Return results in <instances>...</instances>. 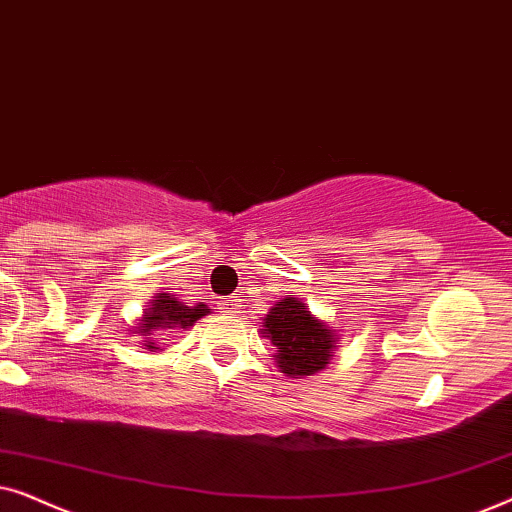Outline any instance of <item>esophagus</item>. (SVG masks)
<instances>
[{
	"label": "esophagus",
	"instance_id": "esophagus-1",
	"mask_svg": "<svg viewBox=\"0 0 512 512\" xmlns=\"http://www.w3.org/2000/svg\"><path fill=\"white\" fill-rule=\"evenodd\" d=\"M237 307H240V305H237V300H235V298H226V300H221V310H223V312H235Z\"/></svg>",
	"mask_w": 512,
	"mask_h": 512
}]
</instances>
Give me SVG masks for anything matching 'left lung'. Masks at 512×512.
<instances>
[{"mask_svg":"<svg viewBox=\"0 0 512 512\" xmlns=\"http://www.w3.org/2000/svg\"><path fill=\"white\" fill-rule=\"evenodd\" d=\"M263 338L275 347V366L286 377L317 375L331 363L340 335L314 317L300 298L286 296L263 317Z\"/></svg>","mask_w":512,"mask_h":512,"instance_id":"8db88e82","label":"left lung"}]
</instances>
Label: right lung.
I'll list each match as a JSON object with an SVG mask.
<instances>
[{
  "label": "right lung",
  "instance_id": "add662e5",
  "mask_svg": "<svg viewBox=\"0 0 512 512\" xmlns=\"http://www.w3.org/2000/svg\"><path fill=\"white\" fill-rule=\"evenodd\" d=\"M209 314V307L205 303H198L195 307H188L181 303L172 293H156L151 305H146L142 317L132 326V333L142 335V349L146 352H163L153 340L156 331H172V328H191L195 321Z\"/></svg>",
  "mask_w": 512,
  "mask_h": 512
}]
</instances>
